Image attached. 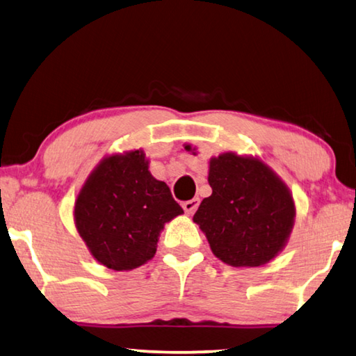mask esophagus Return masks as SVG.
Wrapping results in <instances>:
<instances>
[{
    "label": "esophagus",
    "instance_id": "1",
    "mask_svg": "<svg viewBox=\"0 0 356 356\" xmlns=\"http://www.w3.org/2000/svg\"><path fill=\"white\" fill-rule=\"evenodd\" d=\"M198 204H200V200H198V198H192V200L183 203V209L186 211V214H194L198 208Z\"/></svg>",
    "mask_w": 356,
    "mask_h": 356
}]
</instances>
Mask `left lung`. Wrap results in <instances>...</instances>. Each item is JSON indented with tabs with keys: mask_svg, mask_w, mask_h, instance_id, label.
Wrapping results in <instances>:
<instances>
[{
	"mask_svg": "<svg viewBox=\"0 0 356 356\" xmlns=\"http://www.w3.org/2000/svg\"><path fill=\"white\" fill-rule=\"evenodd\" d=\"M208 181L213 194L200 203L194 222L216 257L233 267H258L275 258L296 217L291 192L277 173L257 158L223 153L211 158Z\"/></svg>",
	"mask_w": 356,
	"mask_h": 356,
	"instance_id": "8db88e82",
	"label": "left lung"
}]
</instances>
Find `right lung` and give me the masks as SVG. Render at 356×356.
<instances>
[{
	"label": "right lung",
	"mask_w": 356,
	"mask_h": 356,
	"mask_svg": "<svg viewBox=\"0 0 356 356\" xmlns=\"http://www.w3.org/2000/svg\"><path fill=\"white\" fill-rule=\"evenodd\" d=\"M183 208L148 172L142 149L112 154L87 178L74 223L93 258L112 270L136 269L156 253L161 229Z\"/></svg>",
	"instance_id": "add662e5"
}]
</instances>
